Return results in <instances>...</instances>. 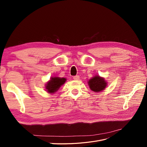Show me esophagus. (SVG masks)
Returning a JSON list of instances; mask_svg holds the SVG:
<instances>
[{
  "label": "esophagus",
  "mask_w": 147,
  "mask_h": 147,
  "mask_svg": "<svg viewBox=\"0 0 147 147\" xmlns=\"http://www.w3.org/2000/svg\"><path fill=\"white\" fill-rule=\"evenodd\" d=\"M73 78H74V80H79L80 77H79L78 75H76V76H74L73 77Z\"/></svg>",
  "instance_id": "esophagus-1"
}]
</instances>
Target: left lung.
Wrapping results in <instances>:
<instances>
[{
    "mask_svg": "<svg viewBox=\"0 0 147 147\" xmlns=\"http://www.w3.org/2000/svg\"><path fill=\"white\" fill-rule=\"evenodd\" d=\"M88 83L90 90L96 92H101L104 90L105 88L107 86V82L105 78L100 77L99 75H96L90 80H89Z\"/></svg>",
    "mask_w": 147,
    "mask_h": 147,
    "instance_id": "8db88e82",
    "label": "left lung"
}]
</instances>
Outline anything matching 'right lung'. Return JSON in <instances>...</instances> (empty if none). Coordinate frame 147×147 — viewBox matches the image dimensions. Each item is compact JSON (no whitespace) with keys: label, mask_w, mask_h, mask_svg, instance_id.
<instances>
[{"label":"right lung","mask_w":147,"mask_h":147,"mask_svg":"<svg viewBox=\"0 0 147 147\" xmlns=\"http://www.w3.org/2000/svg\"><path fill=\"white\" fill-rule=\"evenodd\" d=\"M67 79L65 78H61L59 77H51L50 80L48 81L45 84V90L49 94H54L62 85L65 83Z\"/></svg>","instance_id":"1"}]
</instances>
